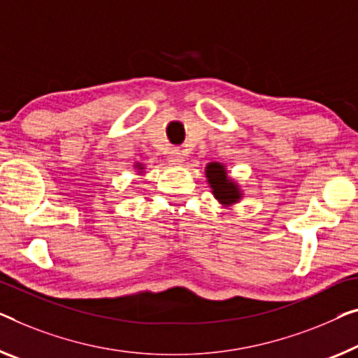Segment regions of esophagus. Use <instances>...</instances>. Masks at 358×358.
<instances>
[{
    "label": "esophagus",
    "instance_id": "esophagus-1",
    "mask_svg": "<svg viewBox=\"0 0 358 358\" xmlns=\"http://www.w3.org/2000/svg\"><path fill=\"white\" fill-rule=\"evenodd\" d=\"M169 159L172 164H181L185 161V154L180 148H172L169 152Z\"/></svg>",
    "mask_w": 358,
    "mask_h": 358
}]
</instances>
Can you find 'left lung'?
Instances as JSON below:
<instances>
[{
    "label": "left lung",
    "instance_id": "1",
    "mask_svg": "<svg viewBox=\"0 0 358 358\" xmlns=\"http://www.w3.org/2000/svg\"><path fill=\"white\" fill-rule=\"evenodd\" d=\"M206 175L209 180L213 196L217 197L222 204H234L241 197V191L238 185L227 177L225 165L218 162H210L206 167Z\"/></svg>",
    "mask_w": 358,
    "mask_h": 358
}]
</instances>
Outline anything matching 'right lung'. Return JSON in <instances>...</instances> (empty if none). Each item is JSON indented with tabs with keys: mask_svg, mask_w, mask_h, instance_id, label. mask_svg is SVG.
Instances as JSON below:
<instances>
[{
	"mask_svg": "<svg viewBox=\"0 0 358 358\" xmlns=\"http://www.w3.org/2000/svg\"><path fill=\"white\" fill-rule=\"evenodd\" d=\"M136 167H138V169H143V167H141V165H140V164H138V165H136Z\"/></svg>",
	"mask_w": 358,
	"mask_h": 358,
	"instance_id": "add662e5",
	"label": "right lung"
}]
</instances>
